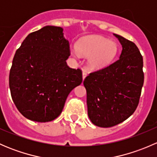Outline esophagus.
<instances>
[{"label":"esophagus","mask_w":157,"mask_h":157,"mask_svg":"<svg viewBox=\"0 0 157 157\" xmlns=\"http://www.w3.org/2000/svg\"><path fill=\"white\" fill-rule=\"evenodd\" d=\"M87 76V72L85 71H83V80H84L85 78H86V77Z\"/></svg>","instance_id":"34e87169"}]
</instances>
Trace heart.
I'll return each mask as SVG.
<instances>
[{
  "label": "heart",
  "instance_id": "heart-1",
  "mask_svg": "<svg viewBox=\"0 0 157 157\" xmlns=\"http://www.w3.org/2000/svg\"><path fill=\"white\" fill-rule=\"evenodd\" d=\"M118 47L115 42L101 36H90L80 39L77 48L71 50L76 58L80 55L89 56L87 63L90 68L101 69L108 65L117 54Z\"/></svg>",
  "mask_w": 157,
  "mask_h": 157
}]
</instances>
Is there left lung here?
<instances>
[{"label":"left lung","mask_w":157,"mask_h":157,"mask_svg":"<svg viewBox=\"0 0 157 157\" xmlns=\"http://www.w3.org/2000/svg\"><path fill=\"white\" fill-rule=\"evenodd\" d=\"M122 45L119 58L90 73L83 80L88 116L95 125L109 128L125 121L138 105L144 85L143 57L134 42L114 34Z\"/></svg>","instance_id":"1"}]
</instances>
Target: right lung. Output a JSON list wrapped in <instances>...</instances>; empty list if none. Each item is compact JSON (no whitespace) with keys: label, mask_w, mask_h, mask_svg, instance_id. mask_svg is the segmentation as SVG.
I'll return each mask as SVG.
<instances>
[{"label":"right lung","mask_w":157,"mask_h":157,"mask_svg":"<svg viewBox=\"0 0 157 157\" xmlns=\"http://www.w3.org/2000/svg\"><path fill=\"white\" fill-rule=\"evenodd\" d=\"M70 55L59 26H46L23 40L9 76L11 97L23 116L38 122L59 116L69 93L83 81L81 70L67 66Z\"/></svg>","instance_id":"right-lung-1"}]
</instances>
